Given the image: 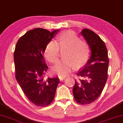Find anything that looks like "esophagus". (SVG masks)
I'll return each mask as SVG.
<instances>
[{
	"label": "esophagus",
	"mask_w": 123,
	"mask_h": 123,
	"mask_svg": "<svg viewBox=\"0 0 123 123\" xmlns=\"http://www.w3.org/2000/svg\"><path fill=\"white\" fill-rule=\"evenodd\" d=\"M59 78H60V80L61 81H63V80L66 78V77L65 76H59Z\"/></svg>",
	"instance_id": "esophagus-1"
}]
</instances>
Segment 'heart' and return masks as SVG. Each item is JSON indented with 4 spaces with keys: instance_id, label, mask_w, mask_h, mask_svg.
<instances>
[{
    "instance_id": "obj_1",
    "label": "heart",
    "mask_w": 123,
    "mask_h": 123,
    "mask_svg": "<svg viewBox=\"0 0 123 123\" xmlns=\"http://www.w3.org/2000/svg\"><path fill=\"white\" fill-rule=\"evenodd\" d=\"M64 50L63 59L58 61L52 68L54 73L60 76H66L76 66H84L90 57L89 45L86 42L80 38L73 31L62 32L58 36L57 42L51 40L47 44L44 55L50 63L56 62L60 50Z\"/></svg>"
}]
</instances>
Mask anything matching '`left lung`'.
I'll return each instance as SVG.
<instances>
[{
	"mask_svg": "<svg viewBox=\"0 0 123 123\" xmlns=\"http://www.w3.org/2000/svg\"><path fill=\"white\" fill-rule=\"evenodd\" d=\"M82 34L91 48L92 55L84 68L77 73L81 79L75 80L73 89L78 104L87 105L99 97L107 79L109 60L105 44L93 31L84 29Z\"/></svg>",
	"mask_w": 123,
	"mask_h": 123,
	"instance_id": "obj_1",
	"label": "left lung"
}]
</instances>
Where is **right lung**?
<instances>
[{"mask_svg":"<svg viewBox=\"0 0 123 123\" xmlns=\"http://www.w3.org/2000/svg\"><path fill=\"white\" fill-rule=\"evenodd\" d=\"M58 30H30L18 39L15 47L16 79L29 100L37 106L51 104L60 82L57 77L44 79L48 68L43 55L47 44Z\"/></svg>","mask_w":123,"mask_h":123,"instance_id":"add662e5","label":"right lung"}]
</instances>
